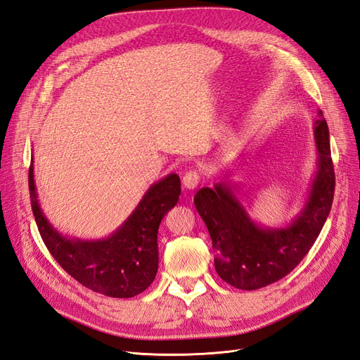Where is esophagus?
I'll use <instances>...</instances> for the list:
<instances>
[{
  "label": "esophagus",
  "mask_w": 360,
  "mask_h": 360,
  "mask_svg": "<svg viewBox=\"0 0 360 360\" xmlns=\"http://www.w3.org/2000/svg\"><path fill=\"white\" fill-rule=\"evenodd\" d=\"M200 183V172L197 169H191L184 172L183 176V186L186 189H195Z\"/></svg>",
  "instance_id": "obj_1"
}]
</instances>
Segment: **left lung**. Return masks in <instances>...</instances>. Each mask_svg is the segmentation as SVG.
Instances as JSON below:
<instances>
[{"label": "left lung", "mask_w": 360, "mask_h": 360, "mask_svg": "<svg viewBox=\"0 0 360 360\" xmlns=\"http://www.w3.org/2000/svg\"><path fill=\"white\" fill-rule=\"evenodd\" d=\"M314 136L319 171L303 210L284 228H261L250 219L226 183L202 188L193 198L207 225L214 250V269L226 284L238 290H258L287 276L317 240L332 209L335 171L329 127L321 114Z\"/></svg>", "instance_id": "left-lung-1"}]
</instances>
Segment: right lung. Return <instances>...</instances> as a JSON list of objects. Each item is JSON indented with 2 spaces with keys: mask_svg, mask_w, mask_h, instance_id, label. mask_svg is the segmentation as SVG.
Returning a JSON list of instances; mask_svg holds the SVG:
<instances>
[{
  "mask_svg": "<svg viewBox=\"0 0 360 360\" xmlns=\"http://www.w3.org/2000/svg\"><path fill=\"white\" fill-rule=\"evenodd\" d=\"M28 186L32 214L43 242L73 279L96 292L118 299L134 297L150 287L159 264V225L177 204L181 192L177 174H169L150 186L124 224L102 240L68 238L48 222L39 205L32 163Z\"/></svg>",
  "mask_w": 360,
  "mask_h": 360,
  "instance_id": "obj_1",
  "label": "right lung"
}]
</instances>
